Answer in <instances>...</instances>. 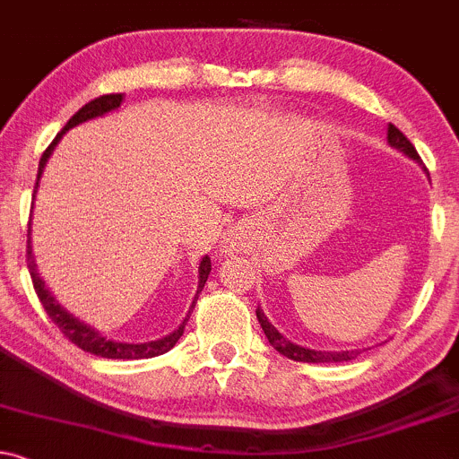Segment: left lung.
Wrapping results in <instances>:
<instances>
[{
	"mask_svg": "<svg viewBox=\"0 0 459 459\" xmlns=\"http://www.w3.org/2000/svg\"><path fill=\"white\" fill-rule=\"evenodd\" d=\"M387 142L394 146V149L403 151L405 155L411 157V160L420 161V155L418 151L413 149L411 142L403 135L401 131L396 129L394 125H389L387 129ZM255 317H258L260 326H263L264 334H267L269 343L278 350L280 354H284L287 359H293V361H304V363H343V361H352L357 354H361L359 350H343V352H326V350H310V348H302L298 343H290L289 339H284L282 334L278 333L273 326L269 324V319L264 317V313L260 310V307L255 308Z\"/></svg>",
	"mask_w": 459,
	"mask_h": 459,
	"instance_id": "1",
	"label": "left lung"
}]
</instances>
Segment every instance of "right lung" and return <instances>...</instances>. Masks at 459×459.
Listing matches in <instances>:
<instances>
[{
	"instance_id": "obj_1",
	"label": "right lung",
	"mask_w": 459,
	"mask_h": 459,
	"mask_svg": "<svg viewBox=\"0 0 459 459\" xmlns=\"http://www.w3.org/2000/svg\"><path fill=\"white\" fill-rule=\"evenodd\" d=\"M120 102H122V93H105V96H100V98H93V100L87 102L82 109H78L76 113H74V116L70 117V122L65 125V129L54 137L52 144L48 146L46 152L41 155V161H39V172H37V186H39V177H41L43 169H46L48 157L52 155L54 146L58 144V140L63 137V133L70 131L72 126L81 125V122H87V120H91V117L105 116V113L117 109V107H120ZM26 258H28V269H30L34 290H37V298L41 299L46 313L50 315L52 322L56 324L58 330H61V333L70 339L74 346L85 350V352H91V354H96V357H105V359H151V357H160V354L169 352V350L175 346L177 342H179L181 334H184V328H186V324H188L190 317H186L184 324H181L175 333H170L169 337H164V339H157V342H149V343L111 342V339L102 337L98 330H93L91 326H87V324H82L81 319H76L74 315L67 313L65 308H61V304L52 298V293L46 289V284H43V280L39 278V273H37V264H34L32 249H30V230H28V255ZM210 269H212V263H210L208 255H205L199 264V289H196V298H199V293L204 290L205 282H208ZM196 298H195V302H192V308H195Z\"/></svg>"
}]
</instances>
